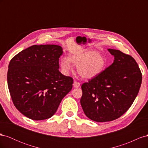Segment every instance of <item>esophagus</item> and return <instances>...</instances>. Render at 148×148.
Returning a JSON list of instances; mask_svg holds the SVG:
<instances>
[{
  "label": "esophagus",
  "mask_w": 148,
  "mask_h": 148,
  "mask_svg": "<svg viewBox=\"0 0 148 148\" xmlns=\"http://www.w3.org/2000/svg\"><path fill=\"white\" fill-rule=\"evenodd\" d=\"M73 86L74 88H79L80 86V83L79 82H75L73 84Z\"/></svg>",
  "instance_id": "obj_1"
}]
</instances>
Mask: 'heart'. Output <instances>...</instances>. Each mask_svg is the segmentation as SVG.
<instances>
[{
  "label": "heart",
  "instance_id": "1",
  "mask_svg": "<svg viewBox=\"0 0 148 148\" xmlns=\"http://www.w3.org/2000/svg\"><path fill=\"white\" fill-rule=\"evenodd\" d=\"M72 64L77 66V71L82 77L91 79L104 71L107 60L97 51L89 49L72 52L69 57H62L59 60L60 69L65 75L72 70Z\"/></svg>",
  "mask_w": 148,
  "mask_h": 148
}]
</instances>
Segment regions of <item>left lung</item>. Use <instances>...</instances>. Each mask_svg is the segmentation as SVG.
<instances>
[{"label": "left lung", "instance_id": "1", "mask_svg": "<svg viewBox=\"0 0 148 148\" xmlns=\"http://www.w3.org/2000/svg\"><path fill=\"white\" fill-rule=\"evenodd\" d=\"M113 64L97 77L82 84L80 103L84 114L97 122L120 117L135 101L142 74L133 58L119 50L108 49Z\"/></svg>", "mask_w": 148, "mask_h": 148}]
</instances>
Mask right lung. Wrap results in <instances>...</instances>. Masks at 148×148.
I'll list each match as a JSON object with an SVG mask.
<instances>
[{
  "label": "right lung",
  "mask_w": 148,
  "mask_h": 148,
  "mask_svg": "<svg viewBox=\"0 0 148 148\" xmlns=\"http://www.w3.org/2000/svg\"><path fill=\"white\" fill-rule=\"evenodd\" d=\"M61 46L33 45L10 60L8 87L13 104L30 119L42 120L54 115L72 88L73 79L59 70Z\"/></svg>",
  "instance_id": "obj_1"
}]
</instances>
